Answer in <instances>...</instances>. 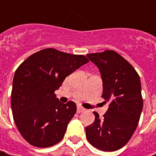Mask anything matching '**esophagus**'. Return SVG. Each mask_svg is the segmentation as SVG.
<instances>
[{"label": "esophagus", "mask_w": 156, "mask_h": 156, "mask_svg": "<svg viewBox=\"0 0 156 156\" xmlns=\"http://www.w3.org/2000/svg\"><path fill=\"white\" fill-rule=\"evenodd\" d=\"M85 111V108H83L81 106H78L77 107V113H81V112H84Z\"/></svg>", "instance_id": "obj_1"}]
</instances>
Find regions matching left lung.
Instances as JSON below:
<instances>
[{
	"label": "left lung",
	"mask_w": 156,
	"mask_h": 156,
	"mask_svg": "<svg viewBox=\"0 0 156 156\" xmlns=\"http://www.w3.org/2000/svg\"><path fill=\"white\" fill-rule=\"evenodd\" d=\"M87 56L99 69L103 81L101 97L109 106L102 119L94 112L95 119L86 127V137L100 150L115 151L129 142L140 120L143 107L140 76L114 50L87 54Z\"/></svg>",
	"instance_id": "8db88e82"
}]
</instances>
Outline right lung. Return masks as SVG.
Returning a JSON list of instances; mask_svg holds the SVG:
<instances>
[{
  "label": "right lung",
  "instance_id": "1",
  "mask_svg": "<svg viewBox=\"0 0 156 156\" xmlns=\"http://www.w3.org/2000/svg\"><path fill=\"white\" fill-rule=\"evenodd\" d=\"M87 62L85 55L49 48L31 55L17 68L11 93L12 113L19 132L29 144L48 147L62 140L76 105L60 102L55 91L68 75Z\"/></svg>",
  "mask_w": 156,
  "mask_h": 156
}]
</instances>
